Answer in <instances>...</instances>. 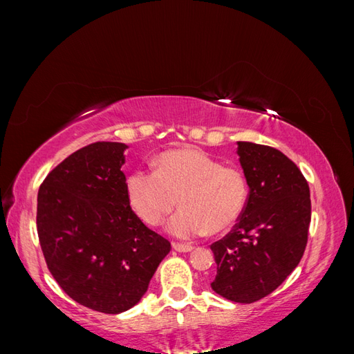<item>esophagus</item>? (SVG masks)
<instances>
[{"mask_svg":"<svg viewBox=\"0 0 354 354\" xmlns=\"http://www.w3.org/2000/svg\"><path fill=\"white\" fill-rule=\"evenodd\" d=\"M173 248L177 252H190L192 250H194V246L186 245V243H173Z\"/></svg>","mask_w":354,"mask_h":354,"instance_id":"esophagus-1","label":"esophagus"}]
</instances>
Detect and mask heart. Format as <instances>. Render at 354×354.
<instances>
[{
	"instance_id": "obj_1",
	"label": "heart",
	"mask_w": 354,
	"mask_h": 354,
	"mask_svg": "<svg viewBox=\"0 0 354 354\" xmlns=\"http://www.w3.org/2000/svg\"><path fill=\"white\" fill-rule=\"evenodd\" d=\"M131 207L147 224L158 226L178 205L167 224L180 239L218 234L238 221L248 201V183L236 167L221 165L198 149L164 152L155 168H137L127 177Z\"/></svg>"
}]
</instances>
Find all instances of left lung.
<instances>
[{
  "mask_svg": "<svg viewBox=\"0 0 354 354\" xmlns=\"http://www.w3.org/2000/svg\"><path fill=\"white\" fill-rule=\"evenodd\" d=\"M248 201L236 226L211 250L217 276L211 288L250 304L273 292L304 254L312 202L301 171L274 147L238 142Z\"/></svg>",
  "mask_w": 354,
  "mask_h": 354,
  "instance_id": "obj_1",
  "label": "left lung"
}]
</instances>
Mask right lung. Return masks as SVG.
<instances>
[{"instance_id": "add662e5", "label": "right lung", "mask_w": 354, "mask_h": 354, "mask_svg": "<svg viewBox=\"0 0 354 354\" xmlns=\"http://www.w3.org/2000/svg\"><path fill=\"white\" fill-rule=\"evenodd\" d=\"M128 146L97 142L69 155L38 190L37 230L50 273L75 301L118 315L140 301L171 243L130 207Z\"/></svg>"}]
</instances>
